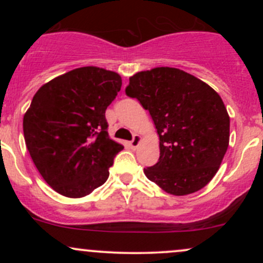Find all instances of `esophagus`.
<instances>
[{
	"label": "esophagus",
	"instance_id": "34e87169",
	"mask_svg": "<svg viewBox=\"0 0 263 263\" xmlns=\"http://www.w3.org/2000/svg\"><path fill=\"white\" fill-rule=\"evenodd\" d=\"M141 141H142L141 136H140V135H135V136H134V140L129 142V146H131V148H134V149L137 148V147L140 146Z\"/></svg>",
	"mask_w": 263,
	"mask_h": 263
}]
</instances>
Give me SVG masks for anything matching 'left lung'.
<instances>
[{"mask_svg":"<svg viewBox=\"0 0 263 263\" xmlns=\"http://www.w3.org/2000/svg\"><path fill=\"white\" fill-rule=\"evenodd\" d=\"M148 110L159 135V159L144 168L168 194L203 189L219 171L230 140V117L213 87L177 68L138 71L126 87Z\"/></svg>","mask_w":263,"mask_h":263,"instance_id":"obj_1","label":"left lung"}]
</instances>
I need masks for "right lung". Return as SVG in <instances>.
<instances>
[{"mask_svg": "<svg viewBox=\"0 0 263 263\" xmlns=\"http://www.w3.org/2000/svg\"><path fill=\"white\" fill-rule=\"evenodd\" d=\"M115 71L83 66L54 78L23 116L27 149L43 179L68 198H83L107 180L114 157L105 111L121 90Z\"/></svg>", "mask_w": 263, "mask_h": 263, "instance_id": "add662e5", "label": "right lung"}]
</instances>
